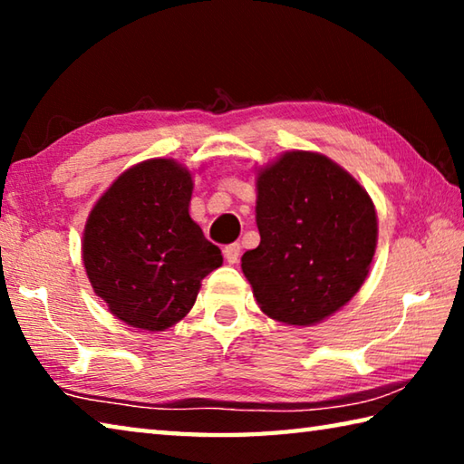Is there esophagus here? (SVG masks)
I'll return each instance as SVG.
<instances>
[{
	"instance_id": "obj_1",
	"label": "esophagus",
	"mask_w": 464,
	"mask_h": 464,
	"mask_svg": "<svg viewBox=\"0 0 464 464\" xmlns=\"http://www.w3.org/2000/svg\"><path fill=\"white\" fill-rule=\"evenodd\" d=\"M223 254H225V260L227 262L237 264L239 262V256H241V246H239V243H231V246H227L223 249Z\"/></svg>"
}]
</instances>
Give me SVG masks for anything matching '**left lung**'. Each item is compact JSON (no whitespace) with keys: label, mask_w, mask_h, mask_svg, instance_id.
Wrapping results in <instances>:
<instances>
[{"label":"left lung","mask_w":464,"mask_h":464,"mask_svg":"<svg viewBox=\"0 0 464 464\" xmlns=\"http://www.w3.org/2000/svg\"><path fill=\"white\" fill-rule=\"evenodd\" d=\"M260 246L241 268L266 315L313 325L366 280L376 247L371 196L325 155L290 151L257 174Z\"/></svg>","instance_id":"obj_1"}]
</instances>
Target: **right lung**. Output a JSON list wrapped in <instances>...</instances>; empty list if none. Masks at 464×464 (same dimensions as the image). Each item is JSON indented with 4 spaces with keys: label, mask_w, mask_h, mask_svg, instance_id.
Returning <instances> with one entry per match:
<instances>
[{
    "label": "right lung",
    "mask_w": 464,
    "mask_h": 464,
    "mask_svg": "<svg viewBox=\"0 0 464 464\" xmlns=\"http://www.w3.org/2000/svg\"><path fill=\"white\" fill-rule=\"evenodd\" d=\"M192 176L171 160H149L108 188L83 231L93 293L127 325L163 332L192 309L200 280L223 264L188 207Z\"/></svg>",
    "instance_id": "1"
}]
</instances>
